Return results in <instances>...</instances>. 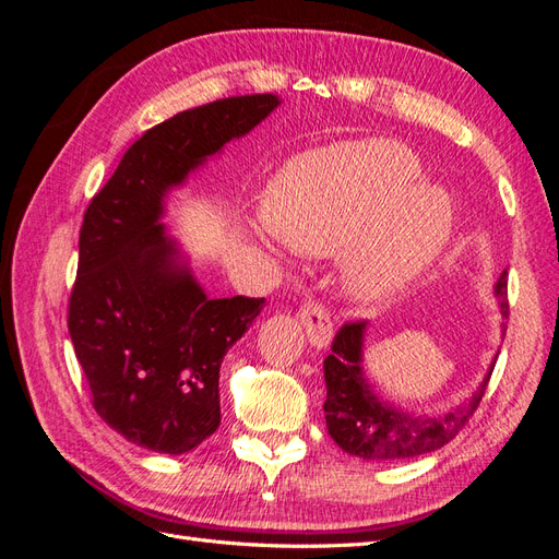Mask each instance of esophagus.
<instances>
[{"label": "esophagus", "mask_w": 559, "mask_h": 559, "mask_svg": "<svg viewBox=\"0 0 559 559\" xmlns=\"http://www.w3.org/2000/svg\"><path fill=\"white\" fill-rule=\"evenodd\" d=\"M300 321L302 326H306L308 333V341L314 347H326L331 343V335H333V321L326 312V308L321 306L317 300H306L300 308Z\"/></svg>", "instance_id": "34e87169"}]
</instances>
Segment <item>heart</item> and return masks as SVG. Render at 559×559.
Returning <instances> with one entry per match:
<instances>
[{"mask_svg": "<svg viewBox=\"0 0 559 559\" xmlns=\"http://www.w3.org/2000/svg\"><path fill=\"white\" fill-rule=\"evenodd\" d=\"M419 179V158L392 140L319 148L270 181L265 218L298 251L343 249L349 294L376 302L425 273L452 235L450 193Z\"/></svg>", "mask_w": 559, "mask_h": 559, "instance_id": "b5f03b06", "label": "heart"}]
</instances>
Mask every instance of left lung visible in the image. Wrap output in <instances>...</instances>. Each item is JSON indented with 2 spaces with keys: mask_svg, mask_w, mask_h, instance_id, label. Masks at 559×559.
Here are the masks:
<instances>
[{
  "mask_svg": "<svg viewBox=\"0 0 559 559\" xmlns=\"http://www.w3.org/2000/svg\"><path fill=\"white\" fill-rule=\"evenodd\" d=\"M495 294L503 319H509V270L497 280ZM364 331L366 321H347L335 333L331 354L324 359V413L333 441L349 454L376 462L411 460L450 443L478 411L497 359L473 396L456 408L433 417H415L382 403L366 382L361 368ZM501 333L506 335V324H501Z\"/></svg>",
  "mask_w": 559,
  "mask_h": 559,
  "instance_id": "8db88e82",
  "label": "left lung"
}]
</instances>
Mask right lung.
I'll return each mask as SVG.
<instances>
[{"label": "right lung", "instance_id": "add662e5", "mask_svg": "<svg viewBox=\"0 0 559 559\" xmlns=\"http://www.w3.org/2000/svg\"><path fill=\"white\" fill-rule=\"evenodd\" d=\"M280 105L242 95L146 130L83 214L67 326L93 408L126 441L181 454L218 429V370L265 298H207L177 263L163 198Z\"/></svg>", "mask_w": 559, "mask_h": 559}]
</instances>
